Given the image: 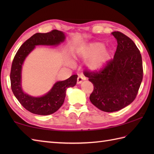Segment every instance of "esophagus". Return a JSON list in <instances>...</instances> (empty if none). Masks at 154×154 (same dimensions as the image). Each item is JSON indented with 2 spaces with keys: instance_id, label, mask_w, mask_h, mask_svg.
Masks as SVG:
<instances>
[{
  "instance_id": "esophagus-1",
  "label": "esophagus",
  "mask_w": 154,
  "mask_h": 154,
  "mask_svg": "<svg viewBox=\"0 0 154 154\" xmlns=\"http://www.w3.org/2000/svg\"><path fill=\"white\" fill-rule=\"evenodd\" d=\"M85 79V77H84L83 75H79L77 77V84H81L82 83V81Z\"/></svg>"
}]
</instances>
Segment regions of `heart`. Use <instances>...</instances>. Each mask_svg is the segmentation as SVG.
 <instances>
[{"mask_svg":"<svg viewBox=\"0 0 154 154\" xmlns=\"http://www.w3.org/2000/svg\"><path fill=\"white\" fill-rule=\"evenodd\" d=\"M77 54L85 58L91 57L87 65L93 70L103 68L110 58V52L104 48V44L100 42H94L79 47L77 50Z\"/></svg>","mask_w":154,"mask_h":154,"instance_id":"b5f03b06","label":"heart"}]
</instances>
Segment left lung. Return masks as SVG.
Returning <instances> with one entry per match:
<instances>
[{"instance_id":"8db88e82","label":"left lung","mask_w":154,"mask_h":154,"mask_svg":"<svg viewBox=\"0 0 154 154\" xmlns=\"http://www.w3.org/2000/svg\"><path fill=\"white\" fill-rule=\"evenodd\" d=\"M112 34L118 44L113 60L99 71H84L85 76L94 86L91 102L107 112H115L131 104L143 79L142 55L134 42L120 32Z\"/></svg>"}]
</instances>
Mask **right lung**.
Returning <instances> with one entry per match:
<instances>
[{
    "instance_id": "add662e5",
    "label": "right lung",
    "mask_w": 154,
    "mask_h": 154,
    "mask_svg": "<svg viewBox=\"0 0 154 154\" xmlns=\"http://www.w3.org/2000/svg\"><path fill=\"white\" fill-rule=\"evenodd\" d=\"M65 39L63 32L57 30L48 33H36L26 41L16 52L10 75L11 89L20 103L29 112L38 115H49L56 112L64 103L67 88L73 87L77 83V75H73L66 80L57 81L48 93L39 97L25 93L22 88V67L29 54L36 45H58Z\"/></svg>"
}]
</instances>
